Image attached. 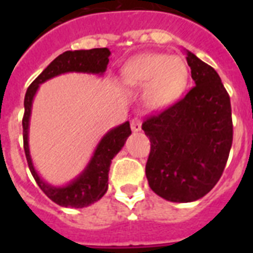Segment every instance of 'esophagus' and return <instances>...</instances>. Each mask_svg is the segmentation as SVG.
<instances>
[{
  "instance_id": "34e87169",
  "label": "esophagus",
  "mask_w": 253,
  "mask_h": 253,
  "mask_svg": "<svg viewBox=\"0 0 253 253\" xmlns=\"http://www.w3.org/2000/svg\"><path fill=\"white\" fill-rule=\"evenodd\" d=\"M131 130L136 132V131L142 130V121L139 118H134L131 121Z\"/></svg>"
}]
</instances>
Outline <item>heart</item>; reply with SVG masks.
<instances>
[{
	"label": "heart",
	"instance_id": "heart-1",
	"mask_svg": "<svg viewBox=\"0 0 253 253\" xmlns=\"http://www.w3.org/2000/svg\"><path fill=\"white\" fill-rule=\"evenodd\" d=\"M188 67L178 57L147 53L132 59L123 69L125 84L147 87L144 102L151 109H163L180 98L188 85Z\"/></svg>",
	"mask_w": 253,
	"mask_h": 253
}]
</instances>
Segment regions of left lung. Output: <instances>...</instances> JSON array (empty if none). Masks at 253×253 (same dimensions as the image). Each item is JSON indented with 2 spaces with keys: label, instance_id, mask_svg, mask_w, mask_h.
<instances>
[{
  "label": "left lung",
  "instance_id": "left-lung-1",
  "mask_svg": "<svg viewBox=\"0 0 253 253\" xmlns=\"http://www.w3.org/2000/svg\"><path fill=\"white\" fill-rule=\"evenodd\" d=\"M196 86L142 128L150 138V188L170 202H193L219 181L232 144L231 102L219 75L186 51Z\"/></svg>",
  "mask_w": 253,
  "mask_h": 253
}]
</instances>
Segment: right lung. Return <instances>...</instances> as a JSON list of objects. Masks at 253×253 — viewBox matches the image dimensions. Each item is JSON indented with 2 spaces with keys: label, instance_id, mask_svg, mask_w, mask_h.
<instances>
[{
  "label": "right lung",
  "instance_id": "right-lung-1",
  "mask_svg": "<svg viewBox=\"0 0 253 253\" xmlns=\"http://www.w3.org/2000/svg\"><path fill=\"white\" fill-rule=\"evenodd\" d=\"M110 51L107 48L77 49V51H65L61 53L31 83L25 95V114L22 119L23 126V148L29 164L30 172L37 181L38 186L43 190L49 200L64 208H86L94 204L95 201L102 198L107 190V180L110 170L111 160L125 146L127 138L130 136V123L125 122L121 126L115 127L107 132L91 156L86 168L76 177L72 182L65 186H52L41 178L34 168L33 160L29 150V123L31 115L34 95L39 85L61 73L84 72L102 75L109 64Z\"/></svg>",
  "mask_w": 253,
  "mask_h": 253
}]
</instances>
